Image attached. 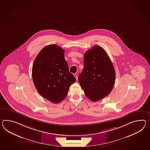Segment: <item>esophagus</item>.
I'll list each match as a JSON object with an SVG mask.
<instances>
[{"label": "esophagus", "instance_id": "esophagus-1", "mask_svg": "<svg viewBox=\"0 0 150 150\" xmlns=\"http://www.w3.org/2000/svg\"><path fill=\"white\" fill-rule=\"evenodd\" d=\"M74 76H75V77L76 78V80L77 81V80H78V76H77V74H75L74 75Z\"/></svg>", "mask_w": 150, "mask_h": 150}]
</instances>
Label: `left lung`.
<instances>
[{
  "label": "left lung",
  "instance_id": "1",
  "mask_svg": "<svg viewBox=\"0 0 150 150\" xmlns=\"http://www.w3.org/2000/svg\"><path fill=\"white\" fill-rule=\"evenodd\" d=\"M83 62L78 81L86 96L96 102L112 91L115 81V69L106 51L99 45L85 52Z\"/></svg>",
  "mask_w": 150,
  "mask_h": 150
}]
</instances>
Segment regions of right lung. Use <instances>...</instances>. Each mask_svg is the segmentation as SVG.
Wrapping results in <instances>:
<instances>
[{
  "label": "right lung",
  "instance_id": "1",
  "mask_svg": "<svg viewBox=\"0 0 150 150\" xmlns=\"http://www.w3.org/2000/svg\"><path fill=\"white\" fill-rule=\"evenodd\" d=\"M33 83L42 96L54 103L66 98L70 86L76 81L69 72L64 50L56 44L43 48L34 61Z\"/></svg>",
  "mask_w": 150,
  "mask_h": 150
}]
</instances>
